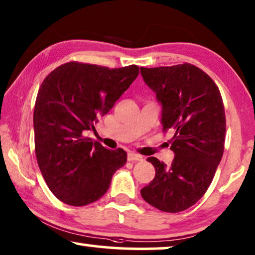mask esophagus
I'll return each instance as SVG.
<instances>
[{"instance_id": "esophagus-1", "label": "esophagus", "mask_w": 255, "mask_h": 255, "mask_svg": "<svg viewBox=\"0 0 255 255\" xmlns=\"http://www.w3.org/2000/svg\"><path fill=\"white\" fill-rule=\"evenodd\" d=\"M128 161H142V156L135 153H128Z\"/></svg>"}]
</instances>
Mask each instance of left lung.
I'll use <instances>...</instances> for the list:
<instances>
[{
  "label": "left lung",
  "instance_id": "1",
  "mask_svg": "<svg viewBox=\"0 0 255 255\" xmlns=\"http://www.w3.org/2000/svg\"><path fill=\"white\" fill-rule=\"evenodd\" d=\"M140 72L161 103L163 131H172L169 142L175 153L171 165L147 158L155 177L141 197L162 212H182L206 193L222 158L227 128L222 97L207 73L190 63Z\"/></svg>",
  "mask_w": 255,
  "mask_h": 255
}]
</instances>
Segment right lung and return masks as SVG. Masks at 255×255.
Returning a JSON list of instances; mask_svg holds the SVG:
<instances>
[{
    "label": "right lung",
    "instance_id": "1",
    "mask_svg": "<svg viewBox=\"0 0 255 255\" xmlns=\"http://www.w3.org/2000/svg\"><path fill=\"white\" fill-rule=\"evenodd\" d=\"M138 75L134 64L109 69L68 62L42 82L33 114L35 155L48 187L64 204L99 200L127 162L125 150L107 149L86 133Z\"/></svg>",
    "mask_w": 255,
    "mask_h": 255
}]
</instances>
